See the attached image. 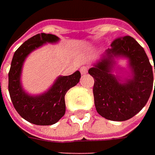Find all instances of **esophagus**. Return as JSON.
<instances>
[{
	"label": "esophagus",
	"instance_id": "34e87169",
	"mask_svg": "<svg viewBox=\"0 0 155 155\" xmlns=\"http://www.w3.org/2000/svg\"><path fill=\"white\" fill-rule=\"evenodd\" d=\"M88 66H82L80 68V72L82 75H84L86 74L87 72H88Z\"/></svg>",
	"mask_w": 155,
	"mask_h": 155
}]
</instances>
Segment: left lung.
<instances>
[{
	"instance_id": "8db88e82",
	"label": "left lung",
	"mask_w": 155,
	"mask_h": 155,
	"mask_svg": "<svg viewBox=\"0 0 155 155\" xmlns=\"http://www.w3.org/2000/svg\"><path fill=\"white\" fill-rule=\"evenodd\" d=\"M110 46L88 72L95 81L93 95L97 113L105 119L122 122L135 116L147 103L153 84V69L144 49L134 38H117ZM119 59L127 60L126 68L118 64Z\"/></svg>"
}]
</instances>
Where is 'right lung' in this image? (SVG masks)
Wrapping results in <instances>:
<instances>
[{"label":"right lung","mask_w":155,"mask_h":155,"mask_svg":"<svg viewBox=\"0 0 155 155\" xmlns=\"http://www.w3.org/2000/svg\"><path fill=\"white\" fill-rule=\"evenodd\" d=\"M59 40L53 34H37L24 42L12 59L8 73V91L12 103L23 119L35 125H52L58 122L65 113V94L80 80V71H77L70 76H58L51 87L40 94H30L23 88L21 75L26 58L44 45L57 44Z\"/></svg>","instance_id":"obj_1"}]
</instances>
